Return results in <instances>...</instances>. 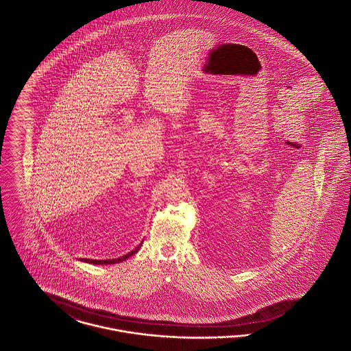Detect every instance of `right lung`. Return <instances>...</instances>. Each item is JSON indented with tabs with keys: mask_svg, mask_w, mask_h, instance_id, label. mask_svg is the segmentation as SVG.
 <instances>
[{
	"mask_svg": "<svg viewBox=\"0 0 351 351\" xmlns=\"http://www.w3.org/2000/svg\"><path fill=\"white\" fill-rule=\"evenodd\" d=\"M140 245H141V244H140ZM140 245H138V247H136L132 252H130V254H128V255H125V256H123V258H112V260H90V258H86L84 261H86V263H93V264H114V263H120V261L127 260V258L132 256V255H134V254L140 250Z\"/></svg>",
	"mask_w": 351,
	"mask_h": 351,
	"instance_id": "obj_1",
	"label": "right lung"
}]
</instances>
